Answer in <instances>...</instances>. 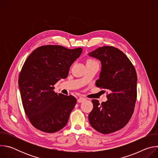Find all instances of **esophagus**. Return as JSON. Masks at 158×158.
<instances>
[{"label":"esophagus","mask_w":158,"mask_h":158,"mask_svg":"<svg viewBox=\"0 0 158 158\" xmlns=\"http://www.w3.org/2000/svg\"><path fill=\"white\" fill-rule=\"evenodd\" d=\"M85 100H86V98H82V97H80V98L77 99V102H82L85 101Z\"/></svg>","instance_id":"34e87169"}]
</instances>
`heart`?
<instances>
[{"mask_svg":"<svg viewBox=\"0 0 158 158\" xmlns=\"http://www.w3.org/2000/svg\"><path fill=\"white\" fill-rule=\"evenodd\" d=\"M96 62V61L94 60H93V59H88V60H87V62Z\"/></svg>","mask_w":158,"mask_h":158,"instance_id":"heart-1","label":"heart"}]
</instances>
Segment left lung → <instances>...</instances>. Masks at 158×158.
I'll list each match as a JSON object with an SVG mask.
<instances>
[{
	"instance_id": "1",
	"label": "left lung",
	"mask_w": 158,
	"mask_h": 158,
	"mask_svg": "<svg viewBox=\"0 0 158 158\" xmlns=\"http://www.w3.org/2000/svg\"><path fill=\"white\" fill-rule=\"evenodd\" d=\"M88 55L101 63L96 85L109 91L106 102L92 100L89 123L102 134L116 132L128 123L133 114L137 98L136 71L128 57L114 47L99 48Z\"/></svg>"
}]
</instances>
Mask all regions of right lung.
Masks as SVG:
<instances>
[{
    "mask_svg": "<svg viewBox=\"0 0 158 158\" xmlns=\"http://www.w3.org/2000/svg\"><path fill=\"white\" fill-rule=\"evenodd\" d=\"M82 51L81 48L48 45L35 49L25 61L19 87L26 114L36 129L53 133L67 124L77 100L72 95L54 93V85L67 77Z\"/></svg>",
    "mask_w": 158,
    "mask_h": 158,
    "instance_id": "obj_1",
    "label": "right lung"
}]
</instances>
